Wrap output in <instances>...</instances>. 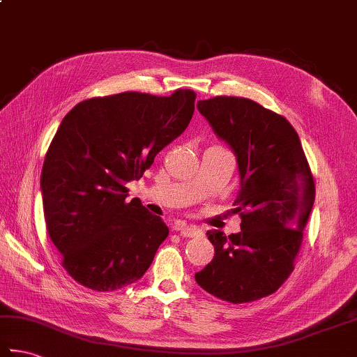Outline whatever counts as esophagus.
<instances>
[{
	"label": "esophagus",
	"mask_w": 357,
	"mask_h": 357,
	"mask_svg": "<svg viewBox=\"0 0 357 357\" xmlns=\"http://www.w3.org/2000/svg\"><path fill=\"white\" fill-rule=\"evenodd\" d=\"M174 230L183 236H187V238H193V236H199L202 234L197 226L187 225V222H176V225H174Z\"/></svg>",
	"instance_id": "esophagus-1"
}]
</instances>
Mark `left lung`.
I'll return each instance as SVG.
<instances>
[{"mask_svg": "<svg viewBox=\"0 0 357 357\" xmlns=\"http://www.w3.org/2000/svg\"><path fill=\"white\" fill-rule=\"evenodd\" d=\"M198 109L236 155L234 212L241 232L208 230L215 257L195 280L225 302L250 303L274 294L294 271L316 184L297 131L283 116L232 96L199 100Z\"/></svg>", "mask_w": 357, "mask_h": 357, "instance_id": "1", "label": "left lung"}]
</instances>
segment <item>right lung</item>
Returning <instances> with one entry per match:
<instances>
[{
    "instance_id": "right-lung-1",
    "label": "right lung",
    "mask_w": 357,
    "mask_h": 357,
    "mask_svg": "<svg viewBox=\"0 0 357 357\" xmlns=\"http://www.w3.org/2000/svg\"><path fill=\"white\" fill-rule=\"evenodd\" d=\"M197 94L137 91L93 97L69 111L49 145L41 192L47 234L77 283L114 291L137 282L169 227L125 184L141 179L190 123Z\"/></svg>"
}]
</instances>
